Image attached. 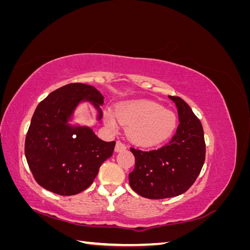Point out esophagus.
I'll return each mask as SVG.
<instances>
[{
  "label": "esophagus",
  "mask_w": 250,
  "mask_h": 250,
  "mask_svg": "<svg viewBox=\"0 0 250 250\" xmlns=\"http://www.w3.org/2000/svg\"><path fill=\"white\" fill-rule=\"evenodd\" d=\"M124 150H126V145H125V144L118 141L117 144H116V148H115L116 152H121V151H124Z\"/></svg>",
  "instance_id": "34e87169"
}]
</instances>
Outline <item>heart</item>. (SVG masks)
Here are the masks:
<instances>
[{
	"label": "heart",
	"instance_id": "b5f03b06",
	"mask_svg": "<svg viewBox=\"0 0 250 250\" xmlns=\"http://www.w3.org/2000/svg\"><path fill=\"white\" fill-rule=\"evenodd\" d=\"M116 116L120 123L127 125V135L137 145L150 147L171 137L177 125V117L171 110L148 100H134L119 105ZM105 122L110 128L118 126L115 116L109 115Z\"/></svg>",
	"mask_w": 250,
	"mask_h": 250
}]
</instances>
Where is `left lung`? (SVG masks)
<instances>
[{
	"instance_id": "8db88e82",
	"label": "left lung",
	"mask_w": 250,
	"mask_h": 250,
	"mask_svg": "<svg viewBox=\"0 0 250 250\" xmlns=\"http://www.w3.org/2000/svg\"><path fill=\"white\" fill-rule=\"evenodd\" d=\"M175 103L179 125L165 146L143 151L130 148L135 166L129 173V185L142 197H175L195 183L206 160V143L201 122L179 97L169 96Z\"/></svg>"
}]
</instances>
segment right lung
Returning a JSON list of instances; mask_svg holds the SVG:
<instances>
[{"label":"right lung","instance_id":"add662e5","mask_svg":"<svg viewBox=\"0 0 250 250\" xmlns=\"http://www.w3.org/2000/svg\"><path fill=\"white\" fill-rule=\"evenodd\" d=\"M104 97L92 85L70 83L37 105L25 142V155L37 184L62 196L76 195L93 184L116 142H104L87 126L71 125L75 109L90 102L102 118Z\"/></svg>","mask_w":250,"mask_h":250}]
</instances>
